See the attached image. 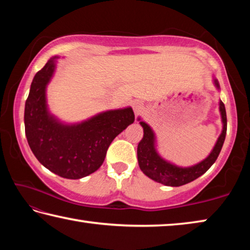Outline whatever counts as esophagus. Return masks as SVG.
<instances>
[{"mask_svg": "<svg viewBox=\"0 0 250 250\" xmlns=\"http://www.w3.org/2000/svg\"><path fill=\"white\" fill-rule=\"evenodd\" d=\"M132 108H133V111L135 115H138V113H140L142 110H143V103L142 101H134V103L132 104Z\"/></svg>", "mask_w": 250, "mask_h": 250, "instance_id": "esophagus-1", "label": "esophagus"}]
</instances>
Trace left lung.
I'll return each mask as SVG.
<instances>
[{"mask_svg": "<svg viewBox=\"0 0 250 250\" xmlns=\"http://www.w3.org/2000/svg\"><path fill=\"white\" fill-rule=\"evenodd\" d=\"M215 86L219 89V83L216 79H214ZM219 111L222 115L223 131L219 135L218 140L211 150L210 154L202 162L189 167H180L174 164H171L164 159L161 158L155 150V135L153 131L146 125V122L140 121L143 128V138L138 145V162L141 171L150 179L154 180L158 183L167 186H181L188 184L189 182L196 180L197 177L204 174L208 168L213 166L217 160L219 152H221L224 141H225L227 131V118L225 104L223 101H219ZM140 120V119H139Z\"/></svg>", "mask_w": 250, "mask_h": 250, "instance_id": "8db88e82", "label": "left lung"}]
</instances>
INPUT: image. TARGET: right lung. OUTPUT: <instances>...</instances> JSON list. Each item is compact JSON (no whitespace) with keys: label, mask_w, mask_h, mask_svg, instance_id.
<instances>
[{"label":"right lung","mask_w":250,"mask_h":250,"mask_svg":"<svg viewBox=\"0 0 250 250\" xmlns=\"http://www.w3.org/2000/svg\"><path fill=\"white\" fill-rule=\"evenodd\" d=\"M55 58L37 71L32 82L25 103V134L34 155L46 168L77 180L98 170L110 143L133 124L134 113L129 107L101 112L77 125L59 122L46 104V86L54 74Z\"/></svg>","instance_id":"obj_1"}]
</instances>
